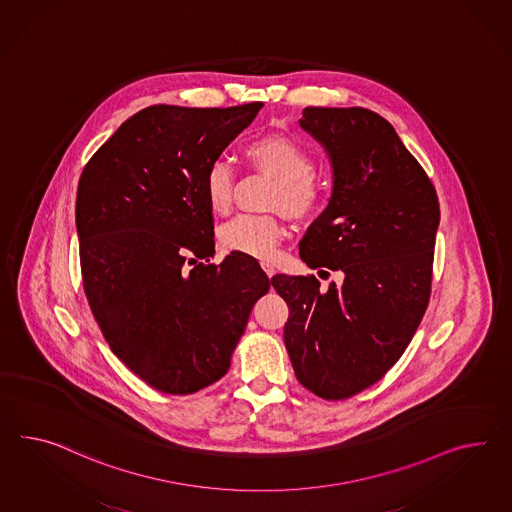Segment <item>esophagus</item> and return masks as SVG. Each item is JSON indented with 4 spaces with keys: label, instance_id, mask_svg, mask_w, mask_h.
<instances>
[{
    "label": "esophagus",
    "instance_id": "34e87169",
    "mask_svg": "<svg viewBox=\"0 0 512 512\" xmlns=\"http://www.w3.org/2000/svg\"><path fill=\"white\" fill-rule=\"evenodd\" d=\"M262 269L269 278H273V275H275V265L273 263L262 262Z\"/></svg>",
    "mask_w": 512,
    "mask_h": 512
}]
</instances>
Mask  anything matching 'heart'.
<instances>
[{"label": "heart", "mask_w": 512, "mask_h": 512, "mask_svg": "<svg viewBox=\"0 0 512 512\" xmlns=\"http://www.w3.org/2000/svg\"><path fill=\"white\" fill-rule=\"evenodd\" d=\"M250 163L275 180V189L269 200L271 208H278L295 221H310L327 204V180L314 171L312 154L288 135H265L245 148ZM234 176L230 167L217 161L204 178V197L213 213H226L232 208ZM284 237V226L275 215L241 213L219 230V241L224 250L247 254L267 260L275 254Z\"/></svg>", "instance_id": "heart-1"}]
</instances>
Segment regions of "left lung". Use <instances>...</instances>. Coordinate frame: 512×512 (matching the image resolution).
Masks as SVG:
<instances>
[{
  "label": "left lung",
  "mask_w": 512,
  "mask_h": 512,
  "mask_svg": "<svg viewBox=\"0 0 512 512\" xmlns=\"http://www.w3.org/2000/svg\"><path fill=\"white\" fill-rule=\"evenodd\" d=\"M299 122L334 169L328 208L299 252L343 282L321 289L314 275H275L271 284L288 304L284 343L295 377L317 397L341 401L382 379L420 327L440 204L386 118L364 107H306Z\"/></svg>",
  "instance_id": "8db88e82"
}]
</instances>
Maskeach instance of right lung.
Listing matches in <instances>:
<instances>
[{"instance_id":"obj_1","label":"right lung","mask_w":512,"mask_h":512,"mask_svg":"<svg viewBox=\"0 0 512 512\" xmlns=\"http://www.w3.org/2000/svg\"><path fill=\"white\" fill-rule=\"evenodd\" d=\"M262 105L146 107L81 172L76 226L92 315L118 360L163 394L221 379L271 288L252 256L210 263L204 197L206 172Z\"/></svg>"}]
</instances>
